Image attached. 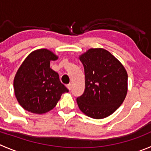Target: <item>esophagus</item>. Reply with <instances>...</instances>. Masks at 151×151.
<instances>
[{"label":"esophagus","mask_w":151,"mask_h":151,"mask_svg":"<svg viewBox=\"0 0 151 151\" xmlns=\"http://www.w3.org/2000/svg\"><path fill=\"white\" fill-rule=\"evenodd\" d=\"M67 87V88H68L69 90H71V89H72V84H69Z\"/></svg>","instance_id":"1"}]
</instances>
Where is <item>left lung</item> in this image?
I'll list each match as a JSON object with an SVG mask.
<instances>
[{"mask_svg":"<svg viewBox=\"0 0 151 151\" xmlns=\"http://www.w3.org/2000/svg\"><path fill=\"white\" fill-rule=\"evenodd\" d=\"M84 68L85 89L76 99L81 112L96 119L107 117L124 101L127 92V73L110 52L90 49L80 55Z\"/></svg>","mask_w":151,"mask_h":151,"instance_id":"8db88e82","label":"left lung"}]
</instances>
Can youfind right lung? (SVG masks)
<instances>
[{
    "label": "right lung",
    "instance_id": "add662e5",
    "mask_svg": "<svg viewBox=\"0 0 151 151\" xmlns=\"http://www.w3.org/2000/svg\"><path fill=\"white\" fill-rule=\"evenodd\" d=\"M58 56L47 49L32 52L17 71L14 78L15 97L29 112L42 114L56 106L63 93L68 92L58 74L50 67Z\"/></svg>",
    "mask_w": 151,
    "mask_h": 151
}]
</instances>
